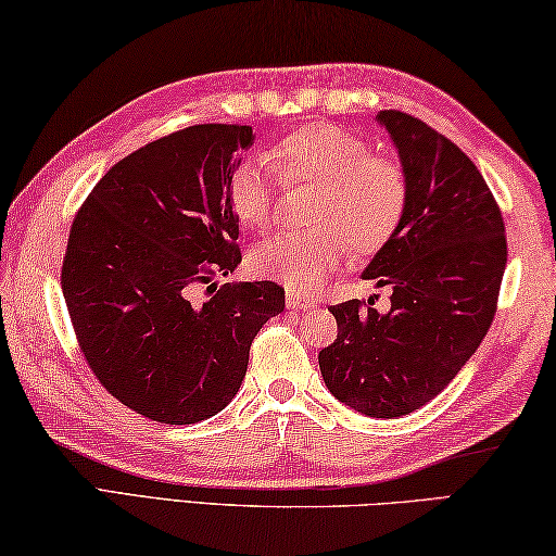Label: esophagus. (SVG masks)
Wrapping results in <instances>:
<instances>
[{"label":"esophagus","mask_w":556,"mask_h":556,"mask_svg":"<svg viewBox=\"0 0 556 556\" xmlns=\"http://www.w3.org/2000/svg\"><path fill=\"white\" fill-rule=\"evenodd\" d=\"M313 306H316V299L301 296V294H296V291H289L287 294V308H291V311H306Z\"/></svg>","instance_id":"obj_1"}]
</instances>
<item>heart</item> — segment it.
Listing matches in <instances>:
<instances>
[{
	"label": "heart",
	"mask_w": 556,
	"mask_h": 556,
	"mask_svg": "<svg viewBox=\"0 0 556 556\" xmlns=\"http://www.w3.org/2000/svg\"><path fill=\"white\" fill-rule=\"evenodd\" d=\"M267 164L285 185H313L308 220L260 243L250 269L291 291H313L348 255L379 250L396 233L408 201V181L396 160L375 155L365 138L316 121L281 136L267 150ZM269 166V167H270ZM268 167V168H269ZM262 163H243L228 181L236 218L250 228H267L275 214L277 181Z\"/></svg>",
	"instance_id": "b5f03b06"
}]
</instances>
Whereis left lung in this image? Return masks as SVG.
I'll list each match as a JSON object with an SVG mask.
<instances>
[{
	"label": "left lung",
	"instance_id": "obj_1",
	"mask_svg": "<svg viewBox=\"0 0 556 556\" xmlns=\"http://www.w3.org/2000/svg\"><path fill=\"white\" fill-rule=\"evenodd\" d=\"M408 181L406 214L365 279L391 287L387 313L359 299L330 306L338 338L320 350L328 391L369 418L426 406L481 345L496 316L506 226L477 165L435 128L379 111Z\"/></svg>",
	"mask_w": 556,
	"mask_h": 556
}]
</instances>
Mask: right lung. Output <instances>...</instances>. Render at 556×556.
<instances>
[{
  "instance_id": "right-lung-1",
  "label": "right lung",
  "mask_w": 556,
  "mask_h": 556,
  "mask_svg": "<svg viewBox=\"0 0 556 556\" xmlns=\"http://www.w3.org/2000/svg\"><path fill=\"white\" fill-rule=\"evenodd\" d=\"M252 140V126L230 124L153 140L97 181L70 228L60 285L79 350L111 396L150 420L191 426L224 410L252 340L285 311L275 281H214L243 260L228 181Z\"/></svg>"
}]
</instances>
